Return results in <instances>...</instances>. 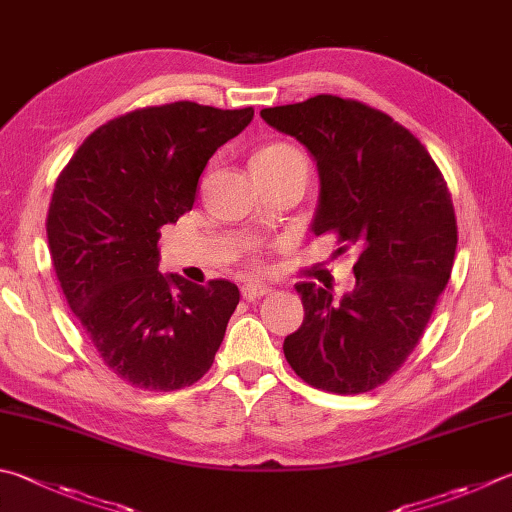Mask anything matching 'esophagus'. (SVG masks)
<instances>
[{
  "instance_id": "obj_1",
  "label": "esophagus",
  "mask_w": 512,
  "mask_h": 512,
  "mask_svg": "<svg viewBox=\"0 0 512 512\" xmlns=\"http://www.w3.org/2000/svg\"><path fill=\"white\" fill-rule=\"evenodd\" d=\"M268 293H271V288L268 286H244L241 288V295H244V300H248V302L262 300V297H266Z\"/></svg>"
}]
</instances>
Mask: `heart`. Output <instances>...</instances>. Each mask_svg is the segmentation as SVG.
Segmentation results:
<instances>
[{"label": "heart", "instance_id": "obj_1", "mask_svg": "<svg viewBox=\"0 0 512 512\" xmlns=\"http://www.w3.org/2000/svg\"><path fill=\"white\" fill-rule=\"evenodd\" d=\"M304 156L297 147L288 145V143H271L264 145L262 150H257L250 159V170L253 172H271V170H280V167L291 165L295 161H302ZM255 268V264H250Z\"/></svg>", "mask_w": 512, "mask_h": 512}]
</instances>
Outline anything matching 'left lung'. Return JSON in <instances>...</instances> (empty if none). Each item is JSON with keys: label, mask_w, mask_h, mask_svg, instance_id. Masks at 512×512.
Masks as SVG:
<instances>
[{"label": "left lung", "mask_w": 512, "mask_h": 512, "mask_svg": "<svg viewBox=\"0 0 512 512\" xmlns=\"http://www.w3.org/2000/svg\"><path fill=\"white\" fill-rule=\"evenodd\" d=\"M262 118L318 163L315 235L336 232L338 253L358 250L356 288L340 302L313 282L295 284L304 322L286 336L284 356L324 392H371L414 351L450 280L457 217L448 183L410 129L365 102L322 94L262 109Z\"/></svg>", "instance_id": "8db88e82"}]
</instances>
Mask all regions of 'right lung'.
<instances>
[{
  "label": "right lung",
  "mask_w": 512,
  "mask_h": 512,
  "mask_svg": "<svg viewBox=\"0 0 512 512\" xmlns=\"http://www.w3.org/2000/svg\"><path fill=\"white\" fill-rule=\"evenodd\" d=\"M253 116L190 100L129 111L89 134L55 181V275L102 362L132 387L174 392L215 362L239 288L159 273V237L192 210L210 156Z\"/></svg>",
  "instance_id": "add662e5"
}]
</instances>
